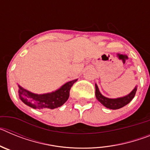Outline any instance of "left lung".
<instances>
[{
    "instance_id": "obj_1",
    "label": "left lung",
    "mask_w": 150,
    "mask_h": 150,
    "mask_svg": "<svg viewBox=\"0 0 150 150\" xmlns=\"http://www.w3.org/2000/svg\"><path fill=\"white\" fill-rule=\"evenodd\" d=\"M137 91V87H135L134 89L127 96L122 97V98H120L116 99H110L108 98L103 96L99 91L98 87L97 85H95V95H96L97 99L101 103L104 107L107 108L112 110H117L122 108L124 106L127 105L132 99L134 98L135 94Z\"/></svg>"
}]
</instances>
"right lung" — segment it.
I'll return each mask as SVG.
<instances>
[{
    "label": "right lung",
    "instance_id": "add662e5",
    "mask_svg": "<svg viewBox=\"0 0 150 150\" xmlns=\"http://www.w3.org/2000/svg\"><path fill=\"white\" fill-rule=\"evenodd\" d=\"M77 79L65 83L59 90L52 93L36 95L18 86L20 99L26 105L34 109H55L63 105L70 95V90Z\"/></svg>",
    "mask_w": 150,
    "mask_h": 150
}]
</instances>
